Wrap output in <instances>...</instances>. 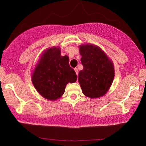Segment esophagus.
Masks as SVG:
<instances>
[{
  "instance_id": "esophagus-1",
  "label": "esophagus",
  "mask_w": 146,
  "mask_h": 146,
  "mask_svg": "<svg viewBox=\"0 0 146 146\" xmlns=\"http://www.w3.org/2000/svg\"><path fill=\"white\" fill-rule=\"evenodd\" d=\"M74 70H75V71H76V74L78 75V69H77V68H75Z\"/></svg>"
}]
</instances>
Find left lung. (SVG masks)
Listing matches in <instances>:
<instances>
[{
	"label": "left lung",
	"mask_w": 146,
	"mask_h": 146,
	"mask_svg": "<svg viewBox=\"0 0 146 146\" xmlns=\"http://www.w3.org/2000/svg\"><path fill=\"white\" fill-rule=\"evenodd\" d=\"M83 69L78 74V82L83 94L98 98L107 93L114 77L113 63L97 46L86 44L79 46Z\"/></svg>",
	"instance_id": "left-lung-1"
}]
</instances>
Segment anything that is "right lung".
<instances>
[{
  "label": "right lung",
  "mask_w": 146,
  "mask_h": 146,
  "mask_svg": "<svg viewBox=\"0 0 146 146\" xmlns=\"http://www.w3.org/2000/svg\"><path fill=\"white\" fill-rule=\"evenodd\" d=\"M35 89L45 99L55 100L64 94L66 85L77 80V75L69 64V57L61 56L59 47L42 53L32 74Z\"/></svg>",
  "instance_id": "obj_1"
}]
</instances>
